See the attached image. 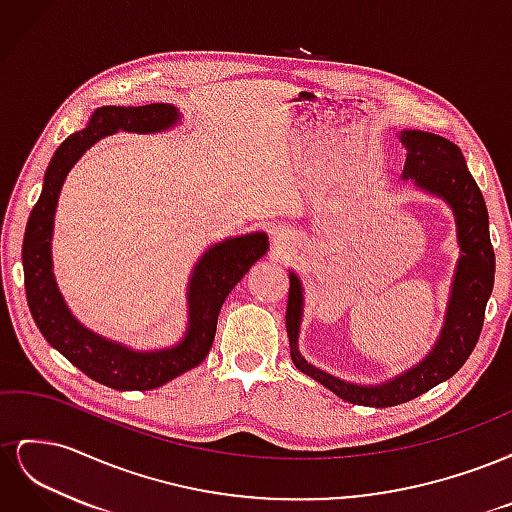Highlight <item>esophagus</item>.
Listing matches in <instances>:
<instances>
[{
    "instance_id": "34e87169",
    "label": "esophagus",
    "mask_w": 512,
    "mask_h": 512,
    "mask_svg": "<svg viewBox=\"0 0 512 512\" xmlns=\"http://www.w3.org/2000/svg\"><path fill=\"white\" fill-rule=\"evenodd\" d=\"M284 241H286L284 235H277V243H284Z\"/></svg>"
}]
</instances>
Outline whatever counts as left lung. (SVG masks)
I'll use <instances>...</instances> for the list:
<instances>
[{
    "instance_id": "8db88e82",
    "label": "left lung",
    "mask_w": 512,
    "mask_h": 512,
    "mask_svg": "<svg viewBox=\"0 0 512 512\" xmlns=\"http://www.w3.org/2000/svg\"><path fill=\"white\" fill-rule=\"evenodd\" d=\"M408 149L404 179H414L418 188L444 198L453 207L461 258L455 273L451 303L436 348L427 359L399 378L380 386H359L339 380L327 371L309 365L297 348L303 294L299 277L290 273L286 331L290 356L297 369L327 386L337 397L356 406L391 408L427 393L433 386L455 376L472 354L485 322V307L493 290L495 254L489 239V215L485 198L463 160L461 149L446 138L429 132H401Z\"/></svg>"
}]
</instances>
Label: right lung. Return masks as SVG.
<instances>
[{
    "label": "right lung",
    "instance_id": "1",
    "mask_svg": "<svg viewBox=\"0 0 512 512\" xmlns=\"http://www.w3.org/2000/svg\"><path fill=\"white\" fill-rule=\"evenodd\" d=\"M179 113L170 104L102 106L89 126L70 134L55 151L44 175L42 194L29 215L23 239V271L29 312L40 333L55 350L79 367L85 376L117 391H149L177 378L205 361L213 344L218 314L228 292L267 252L262 232L228 239L200 258L190 282V327L175 348L136 352L91 333L76 320L61 299L51 273V232L57 196L68 170L98 138L126 132H158L177 123Z\"/></svg>",
    "mask_w": 512,
    "mask_h": 512
}]
</instances>
